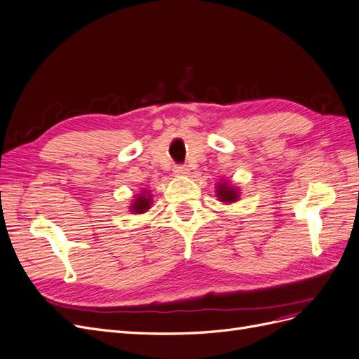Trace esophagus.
I'll return each instance as SVG.
<instances>
[{"instance_id": "34e87169", "label": "esophagus", "mask_w": 359, "mask_h": 359, "mask_svg": "<svg viewBox=\"0 0 359 359\" xmlns=\"http://www.w3.org/2000/svg\"><path fill=\"white\" fill-rule=\"evenodd\" d=\"M173 172H175V175L182 177V175H187V173H189V169H187V166H186V165H177L175 168H173Z\"/></svg>"}]
</instances>
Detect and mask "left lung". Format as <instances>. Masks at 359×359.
Here are the masks:
<instances>
[{
  "label": "left lung",
  "instance_id": "left-lung-1",
  "mask_svg": "<svg viewBox=\"0 0 359 359\" xmlns=\"http://www.w3.org/2000/svg\"><path fill=\"white\" fill-rule=\"evenodd\" d=\"M215 191H217V196H219V201L226 202V203L235 202V201H238V198H240V191H238L233 186H231L227 181L220 182L219 186H217Z\"/></svg>",
  "mask_w": 359,
  "mask_h": 359
}]
</instances>
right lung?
Instances as JSON below:
<instances>
[{
  "label": "right lung",
  "mask_w": 359,
  "mask_h": 359,
  "mask_svg": "<svg viewBox=\"0 0 359 359\" xmlns=\"http://www.w3.org/2000/svg\"><path fill=\"white\" fill-rule=\"evenodd\" d=\"M149 206H151V194H147V191H144L135 198L133 203L130 205V210H132V212L135 214H142V212H147V210H149Z\"/></svg>",
  "instance_id": "right-lung-1"
}]
</instances>
